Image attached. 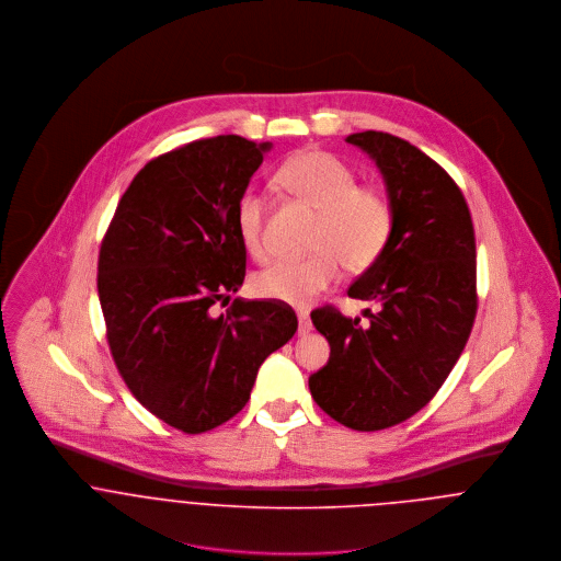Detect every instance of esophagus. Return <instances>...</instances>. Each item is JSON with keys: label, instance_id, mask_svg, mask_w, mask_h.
<instances>
[{"label": "esophagus", "instance_id": "obj_1", "mask_svg": "<svg viewBox=\"0 0 561 561\" xmlns=\"http://www.w3.org/2000/svg\"><path fill=\"white\" fill-rule=\"evenodd\" d=\"M311 330H313V323H311L309 313H307V311H298V332H300V334H307V332H311Z\"/></svg>", "mask_w": 561, "mask_h": 561}]
</instances>
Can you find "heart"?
<instances>
[{"label":"heart","instance_id":"1","mask_svg":"<svg viewBox=\"0 0 561 561\" xmlns=\"http://www.w3.org/2000/svg\"><path fill=\"white\" fill-rule=\"evenodd\" d=\"M278 183L320 211L311 248L305 259H280L256 272V296L305 307L330 289L345 265L360 274L378 263L396 229V205L389 192L374 183H356V172L325 151H305L278 170ZM238 236L254 259L270 254L265 207L254 192L241 194L236 209Z\"/></svg>","mask_w":561,"mask_h":561}]
</instances>
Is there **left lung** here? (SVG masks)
I'll list each match as a JSON object with an SVG mask.
<instances>
[{
	"label": "left lung",
	"mask_w": 561,
	"mask_h": 561,
	"mask_svg": "<svg viewBox=\"0 0 561 561\" xmlns=\"http://www.w3.org/2000/svg\"><path fill=\"white\" fill-rule=\"evenodd\" d=\"M385 176L396 229L385 254L347 296L376 300L367 321L334 307L311 313L330 343L325 367L309 378L321 410L345 427L376 432L419 412L458 363L478 313L476 231L456 181L398 136L345 138Z\"/></svg>",
	"instance_id": "obj_1"
}]
</instances>
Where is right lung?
<instances>
[{"instance_id":"1","label":"right lung","mask_w":561,"mask_h":561,"mask_svg":"<svg viewBox=\"0 0 561 561\" xmlns=\"http://www.w3.org/2000/svg\"><path fill=\"white\" fill-rule=\"evenodd\" d=\"M270 149L218 136L149 161L101 241L96 289L118 374L185 434L236 416L261 363L298 330L285 302H231L245 276L236 209Z\"/></svg>"}]
</instances>
